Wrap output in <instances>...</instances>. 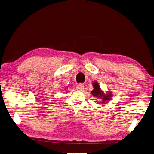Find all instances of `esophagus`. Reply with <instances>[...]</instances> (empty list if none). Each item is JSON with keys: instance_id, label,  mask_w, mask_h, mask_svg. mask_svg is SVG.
Here are the masks:
<instances>
[{"instance_id": "1", "label": "esophagus", "mask_w": 154, "mask_h": 154, "mask_svg": "<svg viewBox=\"0 0 154 154\" xmlns=\"http://www.w3.org/2000/svg\"><path fill=\"white\" fill-rule=\"evenodd\" d=\"M84 88V85L82 84H79L77 85V89L79 91H82Z\"/></svg>"}]
</instances>
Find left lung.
Returning a JSON list of instances; mask_svg holds the SVG:
<instances>
[{
  "instance_id": "left-lung-1",
  "label": "left lung",
  "mask_w": 154,
  "mask_h": 154,
  "mask_svg": "<svg viewBox=\"0 0 154 154\" xmlns=\"http://www.w3.org/2000/svg\"><path fill=\"white\" fill-rule=\"evenodd\" d=\"M92 85H93L94 89L91 91L92 94L94 96L98 97L99 98L102 99L103 104L105 103H108V101L111 99V96H112L111 93L104 94V92L102 91L101 88H100V86L97 82H94L92 84Z\"/></svg>"
}]
</instances>
